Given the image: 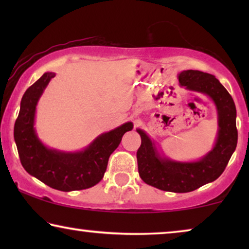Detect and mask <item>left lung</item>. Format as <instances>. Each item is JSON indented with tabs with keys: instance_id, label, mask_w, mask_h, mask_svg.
<instances>
[{
	"instance_id": "1",
	"label": "left lung",
	"mask_w": 249,
	"mask_h": 249,
	"mask_svg": "<svg viewBox=\"0 0 249 249\" xmlns=\"http://www.w3.org/2000/svg\"><path fill=\"white\" fill-rule=\"evenodd\" d=\"M178 79L181 87L205 94L213 101L219 125L215 144L197 161H176L161 155L148 135L137 129L142 138L137 163L139 176L147 185L164 192L189 193L222 175L237 146V111L231 95L213 74L198 70H183L178 74Z\"/></svg>"
}]
</instances>
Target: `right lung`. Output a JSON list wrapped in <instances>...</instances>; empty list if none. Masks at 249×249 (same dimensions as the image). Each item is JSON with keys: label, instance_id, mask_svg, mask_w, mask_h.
Masks as SVG:
<instances>
[{"label": "right lung", "instance_id": "1", "mask_svg": "<svg viewBox=\"0 0 249 249\" xmlns=\"http://www.w3.org/2000/svg\"><path fill=\"white\" fill-rule=\"evenodd\" d=\"M55 77L45 72L25 91L15 124V142L23 169L51 188L72 192L90 188L103 179L110 155L121 142L122 136L134 124L125 122L113 130L104 132L87 147L78 152H63L44 145L37 136L36 107L40 96Z\"/></svg>", "mask_w": 249, "mask_h": 249}]
</instances>
